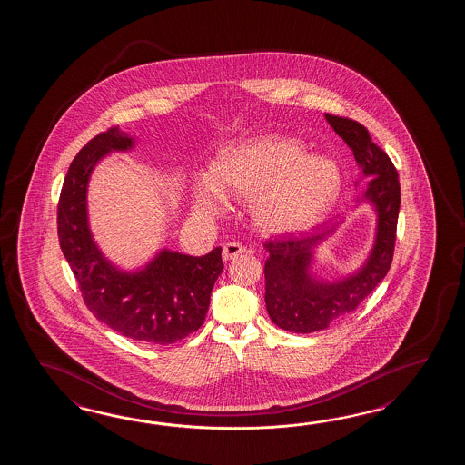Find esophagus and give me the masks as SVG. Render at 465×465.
Segmentation results:
<instances>
[{
    "instance_id": "esophagus-1",
    "label": "esophagus",
    "mask_w": 465,
    "mask_h": 465,
    "mask_svg": "<svg viewBox=\"0 0 465 465\" xmlns=\"http://www.w3.org/2000/svg\"><path fill=\"white\" fill-rule=\"evenodd\" d=\"M246 249L242 244H239L236 241H232V242H228V244H224L223 247V259L224 261H231V259H234V257L239 256V254H242Z\"/></svg>"
}]
</instances>
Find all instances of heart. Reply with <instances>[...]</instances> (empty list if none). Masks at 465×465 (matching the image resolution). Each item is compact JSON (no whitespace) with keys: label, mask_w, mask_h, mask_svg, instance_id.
Returning a JSON list of instances; mask_svg holds the SVG:
<instances>
[{"label":"heart","mask_w":465,"mask_h":465,"mask_svg":"<svg viewBox=\"0 0 465 465\" xmlns=\"http://www.w3.org/2000/svg\"><path fill=\"white\" fill-rule=\"evenodd\" d=\"M342 174L334 161L306 156L294 139L262 136L221 154L214 178L199 176L194 211L214 218L228 206L226 193L251 198L257 223L272 232L312 226L334 204Z\"/></svg>","instance_id":"1"}]
</instances>
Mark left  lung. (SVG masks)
I'll return each instance as SVG.
<instances>
[{
    "label": "left lung",
    "instance_id": "1",
    "mask_svg": "<svg viewBox=\"0 0 465 465\" xmlns=\"http://www.w3.org/2000/svg\"><path fill=\"white\" fill-rule=\"evenodd\" d=\"M327 123L352 149L359 168L369 179L366 199L377 211V234L366 264L352 276L336 282L319 281L309 267L312 251L332 228L307 236H276L264 242L267 256L266 307L277 327L309 334L329 327L337 319L356 311L386 277L394 257L395 231L401 208L399 174L386 151L377 146L366 126L354 119L326 113Z\"/></svg>",
    "mask_w": 465,
    "mask_h": 465
}]
</instances>
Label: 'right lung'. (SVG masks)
I'll use <instances>...</instances> for the list:
<instances>
[{
  "instance_id": "obj_1",
  "label": "right lung",
  "mask_w": 465,
  "mask_h": 465,
  "mask_svg": "<svg viewBox=\"0 0 465 465\" xmlns=\"http://www.w3.org/2000/svg\"><path fill=\"white\" fill-rule=\"evenodd\" d=\"M131 148L133 138L113 126L79 151L61 189L58 237L84 304L101 322L133 341L168 346L203 326L224 264L221 247L201 257L163 249L138 272H123L101 254L88 226L89 176L103 156Z\"/></svg>"
}]
</instances>
